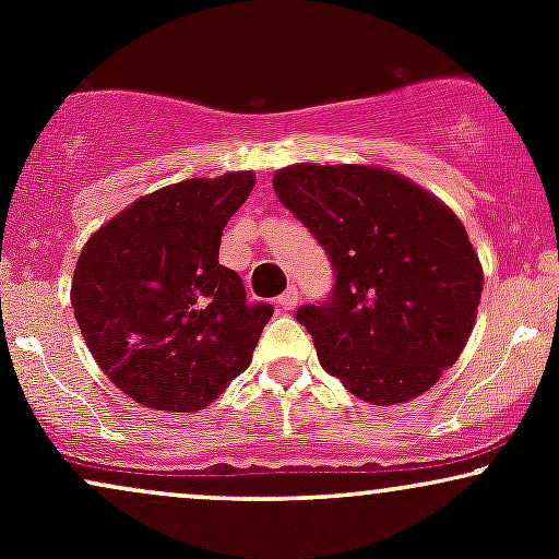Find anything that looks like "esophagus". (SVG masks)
Returning <instances> with one entry per match:
<instances>
[{
    "mask_svg": "<svg viewBox=\"0 0 559 559\" xmlns=\"http://www.w3.org/2000/svg\"><path fill=\"white\" fill-rule=\"evenodd\" d=\"M275 305L281 307V310H294V307L299 305V288L297 286H288L284 294H281L278 299H275Z\"/></svg>",
    "mask_w": 559,
    "mask_h": 559,
    "instance_id": "esophagus-1",
    "label": "esophagus"
}]
</instances>
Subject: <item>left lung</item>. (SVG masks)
Instances as JSON below:
<instances>
[{
	"label": "left lung",
	"instance_id": "obj_1",
	"mask_svg": "<svg viewBox=\"0 0 559 559\" xmlns=\"http://www.w3.org/2000/svg\"><path fill=\"white\" fill-rule=\"evenodd\" d=\"M273 189L336 273L329 299L297 310L325 373L370 404L431 389L465 349L484 292L460 217L370 165H292Z\"/></svg>",
	"mask_w": 559,
	"mask_h": 559
}]
</instances>
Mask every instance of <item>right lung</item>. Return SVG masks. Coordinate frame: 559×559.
Returning <instances> with one entry per match:
<instances>
[{
  "instance_id": "obj_1",
  "label": "right lung",
  "mask_w": 559,
  "mask_h": 559,
  "mask_svg": "<svg viewBox=\"0 0 559 559\" xmlns=\"http://www.w3.org/2000/svg\"><path fill=\"white\" fill-rule=\"evenodd\" d=\"M254 173L189 178L136 199L83 247L75 320L96 365L152 409L194 413L247 370L273 316L217 262Z\"/></svg>"
}]
</instances>
